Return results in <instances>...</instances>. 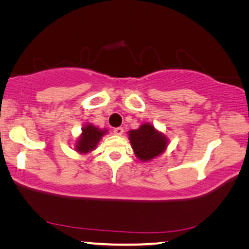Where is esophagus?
Returning a JSON list of instances; mask_svg holds the SVG:
<instances>
[{"label": "esophagus", "instance_id": "1", "mask_svg": "<svg viewBox=\"0 0 249 249\" xmlns=\"http://www.w3.org/2000/svg\"><path fill=\"white\" fill-rule=\"evenodd\" d=\"M113 132H114V134L117 135V136H122V135H123V133H124V128L123 127H116V128L113 129Z\"/></svg>", "mask_w": 249, "mask_h": 249}]
</instances>
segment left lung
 Returning a JSON list of instances; mask_svg holds the SVG:
<instances>
[{"label":"left lung","instance_id":"left-lung-1","mask_svg":"<svg viewBox=\"0 0 249 249\" xmlns=\"http://www.w3.org/2000/svg\"><path fill=\"white\" fill-rule=\"evenodd\" d=\"M128 140L135 156L142 161H149L158 157L168 146L166 135L159 132L149 123H144L140 126V128L129 130Z\"/></svg>","mask_w":249,"mask_h":249}]
</instances>
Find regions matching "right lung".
<instances>
[{"mask_svg": "<svg viewBox=\"0 0 249 249\" xmlns=\"http://www.w3.org/2000/svg\"><path fill=\"white\" fill-rule=\"evenodd\" d=\"M107 133V128L101 129L93 124H86L82 128V133L78 137L74 148L79 154H88L94 150L105 134Z\"/></svg>", "mask_w": 249, "mask_h": 249, "instance_id": "add662e5", "label": "right lung"}]
</instances>
